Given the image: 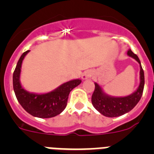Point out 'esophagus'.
I'll use <instances>...</instances> for the list:
<instances>
[{
	"mask_svg": "<svg viewBox=\"0 0 154 154\" xmlns=\"http://www.w3.org/2000/svg\"><path fill=\"white\" fill-rule=\"evenodd\" d=\"M91 75H92V73H91L89 71H87V72H85L83 73V75L82 76V80H85L88 78H89Z\"/></svg>",
	"mask_w": 154,
	"mask_h": 154,
	"instance_id": "34e87169",
	"label": "esophagus"
}]
</instances>
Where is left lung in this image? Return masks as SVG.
Here are the masks:
<instances>
[{"instance_id": "left-lung-1", "label": "left lung", "mask_w": 154, "mask_h": 154, "mask_svg": "<svg viewBox=\"0 0 154 154\" xmlns=\"http://www.w3.org/2000/svg\"><path fill=\"white\" fill-rule=\"evenodd\" d=\"M128 55L133 57L140 65V83L134 93L126 97H111L103 93L101 87L95 83V90L92 96L93 106L101 114L107 117H117L130 112L140 100L144 88V72L138 56L129 50Z\"/></svg>"}]
</instances>
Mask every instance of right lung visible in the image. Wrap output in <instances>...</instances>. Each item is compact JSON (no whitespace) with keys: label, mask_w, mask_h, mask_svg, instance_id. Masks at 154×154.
<instances>
[{"label":"right lung","mask_w":154,"mask_h":154,"mask_svg":"<svg viewBox=\"0 0 154 154\" xmlns=\"http://www.w3.org/2000/svg\"><path fill=\"white\" fill-rule=\"evenodd\" d=\"M29 50L19 58L13 73L14 91L17 101L24 109L31 116L38 118H51L60 114L67 106L70 92L82 82L81 79H75L62 84L56 89L45 94L30 93L24 90L20 83L21 64Z\"/></svg>","instance_id":"obj_1"}]
</instances>
